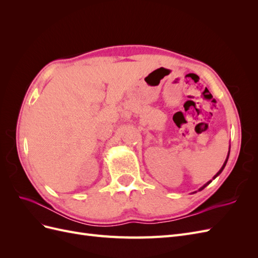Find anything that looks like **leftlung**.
Returning a JSON list of instances; mask_svg holds the SVG:
<instances>
[{"label":"left lung","mask_w":258,"mask_h":258,"mask_svg":"<svg viewBox=\"0 0 258 258\" xmlns=\"http://www.w3.org/2000/svg\"><path fill=\"white\" fill-rule=\"evenodd\" d=\"M228 157H229V152H228V155H227V158H226V160H225V162H224V165H223V167H222V168H221V170H220V171H218V172H217V173H216V174H215V175L213 176V179H214V178H215L216 176H218V175H220V174L222 173V171L224 170V168H225V166H226V163H227ZM211 182H212V179H211V181H209V182H208L207 184H205L204 186H202V187H201V188H199V190H202V189H204V188H205V187H207V186H208V185H209V184H210ZM195 192H196V191H195Z\"/></svg>","instance_id":"left-lung-1"}]
</instances>
